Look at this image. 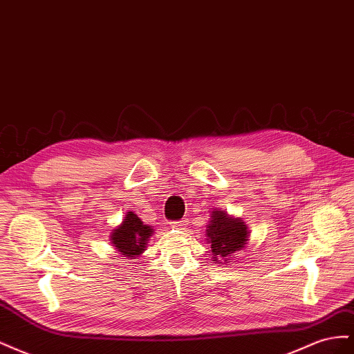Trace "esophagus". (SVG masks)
<instances>
[{
	"mask_svg": "<svg viewBox=\"0 0 354 354\" xmlns=\"http://www.w3.org/2000/svg\"><path fill=\"white\" fill-rule=\"evenodd\" d=\"M174 227H186L187 226V220H178L173 223Z\"/></svg>",
	"mask_w": 354,
	"mask_h": 354,
	"instance_id": "34e87169",
	"label": "esophagus"
}]
</instances>
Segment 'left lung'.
<instances>
[{
    "label": "left lung",
    "mask_w": 354,
    "mask_h": 354,
    "mask_svg": "<svg viewBox=\"0 0 354 354\" xmlns=\"http://www.w3.org/2000/svg\"><path fill=\"white\" fill-rule=\"evenodd\" d=\"M250 230L241 218H234L227 212L214 209L207 226V242L211 245L212 261L226 264L234 252L245 248Z\"/></svg>",
    "instance_id": "1"
}]
</instances>
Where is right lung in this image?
Instances as JSON below:
<instances>
[{
    "label": "right lung",
    "instance_id": "add662e5",
    "mask_svg": "<svg viewBox=\"0 0 354 354\" xmlns=\"http://www.w3.org/2000/svg\"><path fill=\"white\" fill-rule=\"evenodd\" d=\"M153 234V229L138 218L133 211H128L124 217V221L120 226L115 227L111 233V242L116 251L122 255L137 259L143 254L149 238Z\"/></svg>",
    "mask_w": 354,
    "mask_h": 354
}]
</instances>
